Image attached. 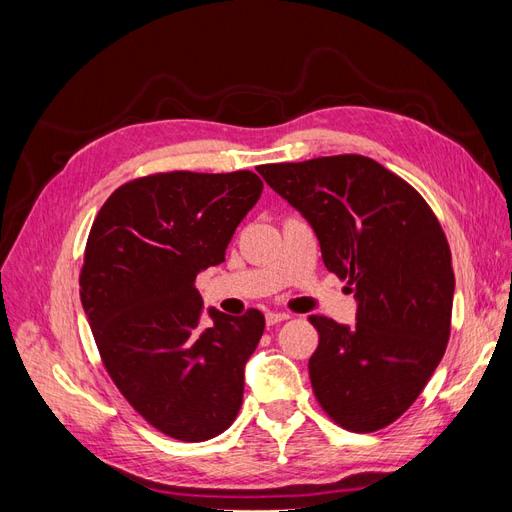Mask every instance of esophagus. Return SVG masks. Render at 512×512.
Masks as SVG:
<instances>
[{"label":"esophagus","instance_id":"obj_1","mask_svg":"<svg viewBox=\"0 0 512 512\" xmlns=\"http://www.w3.org/2000/svg\"><path fill=\"white\" fill-rule=\"evenodd\" d=\"M288 318H290L288 314H277V312H269V314L265 316L267 327H275V324H280V322H284V320H288Z\"/></svg>","mask_w":512,"mask_h":512}]
</instances>
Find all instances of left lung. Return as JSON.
<instances>
[{
	"label": "left lung",
	"instance_id": "1",
	"mask_svg": "<svg viewBox=\"0 0 512 512\" xmlns=\"http://www.w3.org/2000/svg\"><path fill=\"white\" fill-rule=\"evenodd\" d=\"M258 173L312 224L324 267L359 301L354 327L309 316L318 404L348 431L384 429L421 395L451 337L455 275L436 213L408 181L354 153Z\"/></svg>",
	"mask_w": 512,
	"mask_h": 512
}]
</instances>
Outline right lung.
<instances>
[{
    "label": "right lung",
    "mask_w": 512,
    "mask_h": 512,
    "mask_svg": "<svg viewBox=\"0 0 512 512\" xmlns=\"http://www.w3.org/2000/svg\"><path fill=\"white\" fill-rule=\"evenodd\" d=\"M262 192L252 170L156 173L106 198L85 245L81 301L100 359L145 421L181 442H205L235 421L243 367L265 316L209 309L196 275L224 262Z\"/></svg>",
    "instance_id": "right-lung-1"
}]
</instances>
